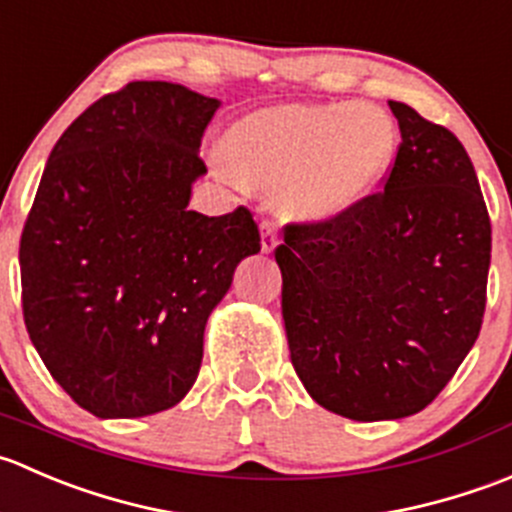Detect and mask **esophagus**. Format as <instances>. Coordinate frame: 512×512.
<instances>
[{"mask_svg": "<svg viewBox=\"0 0 512 512\" xmlns=\"http://www.w3.org/2000/svg\"><path fill=\"white\" fill-rule=\"evenodd\" d=\"M278 244V226L276 221L271 219H263L261 221V249L263 254H271Z\"/></svg>", "mask_w": 512, "mask_h": 512, "instance_id": "1", "label": "esophagus"}]
</instances>
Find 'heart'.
<instances>
[{"label":"heart","mask_w":512,"mask_h":512,"mask_svg":"<svg viewBox=\"0 0 512 512\" xmlns=\"http://www.w3.org/2000/svg\"><path fill=\"white\" fill-rule=\"evenodd\" d=\"M393 149L391 116L351 101L263 109L224 136V156L241 179L288 181V201L306 216H333L363 199L388 169Z\"/></svg>","instance_id":"1"}]
</instances>
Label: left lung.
Here are the masks:
<instances>
[{
    "instance_id": "obj_1",
    "label": "left lung",
    "mask_w": 512,
    "mask_h": 512,
    "mask_svg": "<svg viewBox=\"0 0 512 512\" xmlns=\"http://www.w3.org/2000/svg\"><path fill=\"white\" fill-rule=\"evenodd\" d=\"M401 144L383 189L276 246L288 351L313 401L353 421L423 411L483 326L490 216L445 126L388 101Z\"/></svg>"
}]
</instances>
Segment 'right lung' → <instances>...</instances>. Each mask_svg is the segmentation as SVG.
<instances>
[{"instance_id": "right-lung-1", "label": "right lung", "mask_w": 512, "mask_h": 512, "mask_svg": "<svg viewBox=\"0 0 512 512\" xmlns=\"http://www.w3.org/2000/svg\"><path fill=\"white\" fill-rule=\"evenodd\" d=\"M219 101L171 82L104 94L59 136L19 241L22 311L54 381L96 418L176 406L209 313L261 251L246 206L189 211Z\"/></svg>"}]
</instances>
